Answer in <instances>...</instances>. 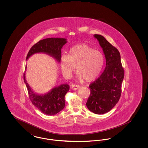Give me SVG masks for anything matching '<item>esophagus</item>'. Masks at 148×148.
<instances>
[{
	"mask_svg": "<svg viewBox=\"0 0 148 148\" xmlns=\"http://www.w3.org/2000/svg\"><path fill=\"white\" fill-rule=\"evenodd\" d=\"M71 89H73L74 90H77L78 88H80V86H79V85L74 84L72 85L71 86Z\"/></svg>",
	"mask_w": 148,
	"mask_h": 148,
	"instance_id": "1",
	"label": "esophagus"
}]
</instances>
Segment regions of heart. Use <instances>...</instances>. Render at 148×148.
<instances>
[{"label": "heart", "instance_id": "obj_1", "mask_svg": "<svg viewBox=\"0 0 148 148\" xmlns=\"http://www.w3.org/2000/svg\"><path fill=\"white\" fill-rule=\"evenodd\" d=\"M104 63L101 52L86 44L77 45L69 50L68 55L60 59V66L64 77H69L75 69L77 77L90 82L98 76Z\"/></svg>", "mask_w": 148, "mask_h": 148}]
</instances>
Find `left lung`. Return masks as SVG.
Here are the masks:
<instances>
[{"mask_svg": "<svg viewBox=\"0 0 148 148\" xmlns=\"http://www.w3.org/2000/svg\"><path fill=\"white\" fill-rule=\"evenodd\" d=\"M105 54V70L89 85L90 94L86 105L92 113L103 114L112 110L119 100L124 70L119 51L101 35L94 34Z\"/></svg>", "mask_w": 148, "mask_h": 148, "instance_id": "left-lung-1", "label": "left lung"}]
</instances>
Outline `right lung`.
Listing matches in <instances>:
<instances>
[{
  "label": "right lung",
  "instance_id": "right-lung-1",
  "mask_svg": "<svg viewBox=\"0 0 148 148\" xmlns=\"http://www.w3.org/2000/svg\"><path fill=\"white\" fill-rule=\"evenodd\" d=\"M66 42V40L64 38H50L41 40L29 50L27 59L33 54L44 53L53 56L59 62L62 56V48ZM25 73H24V81L28 89L29 99L38 109L48 115H54L63 109L65 104V96L69 90V85H60L54 88L47 94L38 95L29 86L25 80Z\"/></svg>",
  "mask_w": 148,
  "mask_h": 148
}]
</instances>
